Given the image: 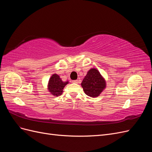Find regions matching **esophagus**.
I'll return each instance as SVG.
<instances>
[{
	"instance_id": "obj_1",
	"label": "esophagus",
	"mask_w": 152,
	"mask_h": 152,
	"mask_svg": "<svg viewBox=\"0 0 152 152\" xmlns=\"http://www.w3.org/2000/svg\"><path fill=\"white\" fill-rule=\"evenodd\" d=\"M73 83H76V84H78V83H79V80H73Z\"/></svg>"
}]
</instances>
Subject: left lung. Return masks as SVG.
I'll return each mask as SVG.
<instances>
[{
	"label": "left lung",
	"mask_w": 152,
	"mask_h": 152,
	"mask_svg": "<svg viewBox=\"0 0 152 152\" xmlns=\"http://www.w3.org/2000/svg\"><path fill=\"white\" fill-rule=\"evenodd\" d=\"M81 86L86 94L92 98H96L106 88L104 77L96 68H91L82 80Z\"/></svg>",
	"instance_id": "8db88e82"
}]
</instances>
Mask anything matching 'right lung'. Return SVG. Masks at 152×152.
Segmentation results:
<instances>
[{"label": "right lung", "mask_w": 152, "mask_h": 152, "mask_svg": "<svg viewBox=\"0 0 152 152\" xmlns=\"http://www.w3.org/2000/svg\"><path fill=\"white\" fill-rule=\"evenodd\" d=\"M68 84V81L64 82L61 80L58 74H54L50 77L48 84V89L49 93L54 96H58L62 94L63 90L66 85Z\"/></svg>", "instance_id": "add662e5"}]
</instances>
